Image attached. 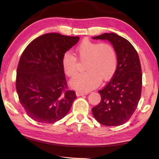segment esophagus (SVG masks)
Wrapping results in <instances>:
<instances>
[{
  "instance_id": "obj_1",
  "label": "esophagus",
  "mask_w": 159,
  "mask_h": 159,
  "mask_svg": "<svg viewBox=\"0 0 159 159\" xmlns=\"http://www.w3.org/2000/svg\"><path fill=\"white\" fill-rule=\"evenodd\" d=\"M76 94L77 96H83V95H87L88 94V92H82V91H77L76 92Z\"/></svg>"
}]
</instances>
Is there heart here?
Wrapping results in <instances>:
<instances>
[{
	"label": "heart",
	"mask_w": 159,
	"mask_h": 159,
	"mask_svg": "<svg viewBox=\"0 0 159 159\" xmlns=\"http://www.w3.org/2000/svg\"><path fill=\"white\" fill-rule=\"evenodd\" d=\"M80 59L87 60L86 72L79 74L70 80L72 87L81 91H89L100 83L101 79L107 80L112 78L117 67L116 50L109 43L84 40L76 49ZM62 66L64 72L70 77L77 72L76 59L68 52L63 54Z\"/></svg>",
	"instance_id": "b5f03b06"
}]
</instances>
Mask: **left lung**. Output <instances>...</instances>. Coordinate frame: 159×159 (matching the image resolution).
<instances>
[{
  "label": "left lung",
  "mask_w": 159,
  "mask_h": 159,
  "mask_svg": "<svg viewBox=\"0 0 159 159\" xmlns=\"http://www.w3.org/2000/svg\"><path fill=\"white\" fill-rule=\"evenodd\" d=\"M93 39L108 40L115 48L117 67L112 79L98 91L101 100L92 108L95 119L107 126H120L133 116L142 89V72L138 53L133 46L116 33H104Z\"/></svg>",
  "instance_id": "1"
}]
</instances>
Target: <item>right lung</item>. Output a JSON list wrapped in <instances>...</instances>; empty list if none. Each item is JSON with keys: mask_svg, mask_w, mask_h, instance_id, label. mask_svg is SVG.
I'll return each mask as SVG.
<instances>
[{"mask_svg": "<svg viewBox=\"0 0 159 159\" xmlns=\"http://www.w3.org/2000/svg\"><path fill=\"white\" fill-rule=\"evenodd\" d=\"M79 39L46 33L33 40L22 52L17 68L16 91L20 104L33 120L52 124L69 112L76 96L66 89L62 57Z\"/></svg>", "mask_w": 159, "mask_h": 159, "instance_id": "obj_1", "label": "right lung"}]
</instances>
